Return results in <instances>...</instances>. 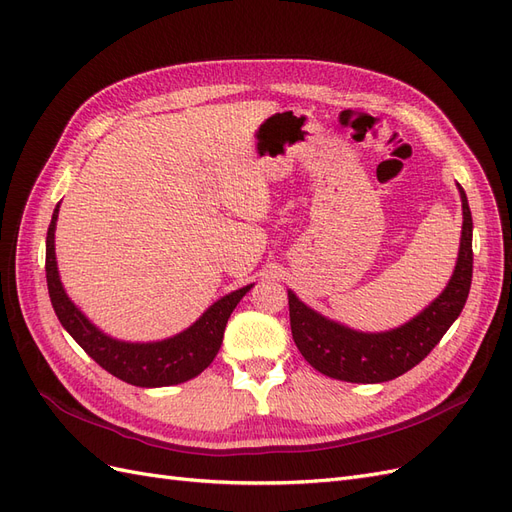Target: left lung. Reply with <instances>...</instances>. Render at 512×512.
Masks as SVG:
<instances>
[{
    "label": "left lung",
    "mask_w": 512,
    "mask_h": 512,
    "mask_svg": "<svg viewBox=\"0 0 512 512\" xmlns=\"http://www.w3.org/2000/svg\"><path fill=\"white\" fill-rule=\"evenodd\" d=\"M463 209L459 256L451 282L421 314L397 329L363 333L324 318L288 290L292 339L305 361L320 374L359 384L393 380L421 363L436 348L466 305L472 284V213L457 183Z\"/></svg>",
    "instance_id": "1"
}]
</instances>
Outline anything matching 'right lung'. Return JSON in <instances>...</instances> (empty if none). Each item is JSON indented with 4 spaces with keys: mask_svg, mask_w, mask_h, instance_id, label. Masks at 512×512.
<instances>
[{
    "mask_svg": "<svg viewBox=\"0 0 512 512\" xmlns=\"http://www.w3.org/2000/svg\"><path fill=\"white\" fill-rule=\"evenodd\" d=\"M57 213L59 205L53 211V220L49 224V232H46L44 269L55 314L61 327L74 337V342L102 369H106L108 374L134 386H145V389L188 382L196 378L200 371H205L222 346L224 329L232 309L237 307V303L245 297V292L252 288V284L215 301L190 329L181 331L179 335L149 344L121 342V339L106 335L96 324H91L81 309L68 299L64 286H61L55 260Z\"/></svg>",
    "mask_w": 512,
    "mask_h": 512,
    "instance_id": "right-lung-1",
    "label": "right lung"
}]
</instances>
